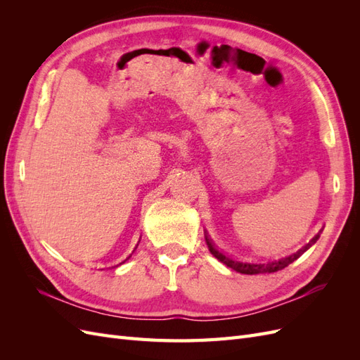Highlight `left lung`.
I'll return each mask as SVG.
<instances>
[{"instance_id":"obj_1","label":"left lung","mask_w":360,"mask_h":360,"mask_svg":"<svg viewBox=\"0 0 360 360\" xmlns=\"http://www.w3.org/2000/svg\"><path fill=\"white\" fill-rule=\"evenodd\" d=\"M320 234L321 231L312 237L309 243L304 245L302 249H299L296 254H291L285 258H279V259H271V261H238V259H234V258H230L226 257L225 254L219 252L214 248V245L212 243V240L209 237L205 236V242H207V246H209L210 252L221 261V263H224L226 267H230L236 271H238V274H245V275H258V274H274V271H278V270H282L285 269L288 264H291L294 259H297L303 252H307V250L319 240L320 238Z\"/></svg>"}]
</instances>
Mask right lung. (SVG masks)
Here are the masks:
<instances>
[{
  "mask_svg": "<svg viewBox=\"0 0 360 360\" xmlns=\"http://www.w3.org/2000/svg\"><path fill=\"white\" fill-rule=\"evenodd\" d=\"M126 259H127V258H126ZM126 259H124V261H126ZM124 261H123V263H124ZM123 263H120V264H123ZM120 264H118V266H120Z\"/></svg>",
  "mask_w": 360,
  "mask_h": 360,
  "instance_id": "obj_1",
  "label": "right lung"
}]
</instances>
